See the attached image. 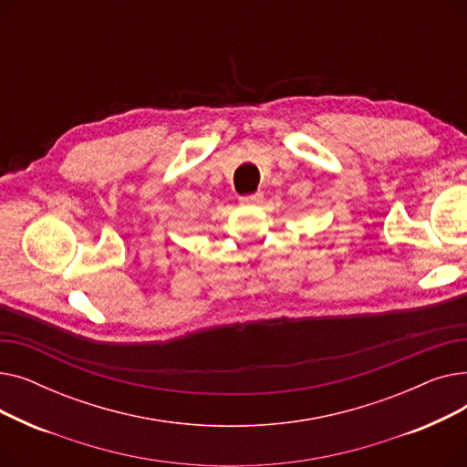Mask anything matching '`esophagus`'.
<instances>
[{
	"instance_id": "34e87169",
	"label": "esophagus",
	"mask_w": 467,
	"mask_h": 467,
	"mask_svg": "<svg viewBox=\"0 0 467 467\" xmlns=\"http://www.w3.org/2000/svg\"><path fill=\"white\" fill-rule=\"evenodd\" d=\"M261 201H263V192H254V194L240 196V202L242 204H259Z\"/></svg>"
}]
</instances>
